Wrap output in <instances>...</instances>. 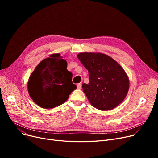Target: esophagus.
<instances>
[{"label": "esophagus", "instance_id": "34e87169", "mask_svg": "<svg viewBox=\"0 0 158 158\" xmlns=\"http://www.w3.org/2000/svg\"><path fill=\"white\" fill-rule=\"evenodd\" d=\"M77 89H81L82 88V85H81V83H79V84L77 85Z\"/></svg>", "mask_w": 158, "mask_h": 158}]
</instances>
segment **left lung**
Returning <instances> with one entry per match:
<instances>
[{"label": "left lung", "instance_id": "left-lung-1", "mask_svg": "<svg viewBox=\"0 0 158 158\" xmlns=\"http://www.w3.org/2000/svg\"><path fill=\"white\" fill-rule=\"evenodd\" d=\"M77 57L88 71L89 83L82 86L91 104L102 111L118 106L129 86L128 77L121 66L104 54L83 52Z\"/></svg>", "mask_w": 158, "mask_h": 158}]
</instances>
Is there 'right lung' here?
Listing matches in <instances>:
<instances>
[{
    "label": "right lung",
    "mask_w": 158,
    "mask_h": 158,
    "mask_svg": "<svg viewBox=\"0 0 158 158\" xmlns=\"http://www.w3.org/2000/svg\"><path fill=\"white\" fill-rule=\"evenodd\" d=\"M66 66L67 63L60 54H54L41 61L31 73L28 92L33 101L41 107L54 108L62 104L77 88Z\"/></svg>",
    "instance_id": "add662e5"
}]
</instances>
